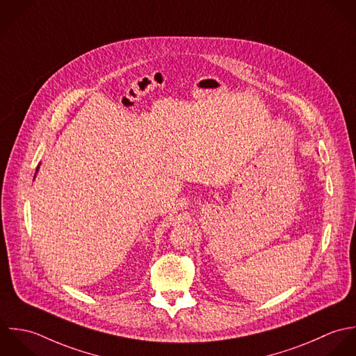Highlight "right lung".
Wrapping results in <instances>:
<instances>
[{"instance_id": "obj_1", "label": "right lung", "mask_w": 356, "mask_h": 356, "mask_svg": "<svg viewBox=\"0 0 356 356\" xmlns=\"http://www.w3.org/2000/svg\"><path fill=\"white\" fill-rule=\"evenodd\" d=\"M37 170H38V168H37Z\"/></svg>"}]
</instances>
